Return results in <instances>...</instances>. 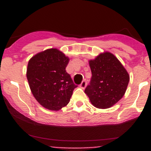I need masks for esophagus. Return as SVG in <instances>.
<instances>
[{"label": "esophagus", "instance_id": "esophagus-1", "mask_svg": "<svg viewBox=\"0 0 151 151\" xmlns=\"http://www.w3.org/2000/svg\"><path fill=\"white\" fill-rule=\"evenodd\" d=\"M86 85H87V82H86V81H85V80H83V81H82V82L81 83V85H80L79 86H80V88H81L84 89L85 87H86Z\"/></svg>", "mask_w": 151, "mask_h": 151}]
</instances>
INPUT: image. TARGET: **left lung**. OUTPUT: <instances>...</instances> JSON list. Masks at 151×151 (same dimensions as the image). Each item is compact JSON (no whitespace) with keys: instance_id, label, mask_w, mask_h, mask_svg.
<instances>
[{"instance_id":"left-lung-1","label":"left lung","mask_w":151,"mask_h":151,"mask_svg":"<svg viewBox=\"0 0 151 151\" xmlns=\"http://www.w3.org/2000/svg\"><path fill=\"white\" fill-rule=\"evenodd\" d=\"M88 63L92 76L85 93L95 107H111L125 94L129 82V73L110 52L100 54Z\"/></svg>"}]
</instances>
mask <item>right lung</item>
Here are the masks:
<instances>
[{
	"label": "right lung",
	"mask_w": 151,
	"mask_h": 151,
	"mask_svg": "<svg viewBox=\"0 0 151 151\" xmlns=\"http://www.w3.org/2000/svg\"><path fill=\"white\" fill-rule=\"evenodd\" d=\"M69 58L57 48L33 56L28 63L26 77L36 101L45 108L58 111L69 104L77 85L66 71Z\"/></svg>",
	"instance_id": "add662e5"
}]
</instances>
